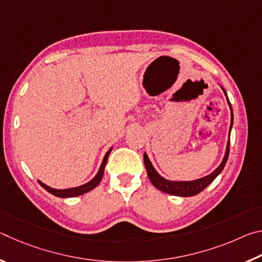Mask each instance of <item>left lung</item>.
Listing matches in <instances>:
<instances>
[{"mask_svg": "<svg viewBox=\"0 0 262 262\" xmlns=\"http://www.w3.org/2000/svg\"><path fill=\"white\" fill-rule=\"evenodd\" d=\"M222 90H223L225 97H227V101L228 105L230 107V112H231V122H230V128H229V136L231 134V129H232V125H233V112H232V107L231 104H230L227 91L224 90L223 86H221ZM229 150H230V140L227 143V148H225V154L224 157L222 159V162L219 166H217L214 171L211 172L210 174L202 177V178L195 179V180H189V181H177V180H168L165 179L164 177L158 173L156 171V168L154 167L152 163L150 162V159L148 157L147 152H144V165L145 168H147V173L151 184L156 187L157 189L162 190L164 193H167L170 195H176V196H193V195H196L200 192H202L208 185H210L214 179L219 176L227 164L228 157H229Z\"/></svg>", "mask_w": 262, "mask_h": 262, "instance_id": "left-lung-1", "label": "left lung"}]
</instances>
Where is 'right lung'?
<instances>
[{
	"label": "right lung",
	"instance_id": "right-lung-1",
	"mask_svg": "<svg viewBox=\"0 0 262 262\" xmlns=\"http://www.w3.org/2000/svg\"><path fill=\"white\" fill-rule=\"evenodd\" d=\"M112 149L113 148H111L105 154V156L103 158V162H101V164H100V167H99L98 172H97V174L90 181H88L86 184H83L81 186H77V187L64 188V189H56V188L50 187V186H47L46 184L41 183L40 180H38V183L40 184L42 187L47 190V192H50L51 194L55 195V196H57V198H75V196H79V195L90 192L91 189H94L95 187H97V186H98L99 183L101 181V179H103L106 163H107V159H108V156H110L111 151H112Z\"/></svg>",
	"mask_w": 262,
	"mask_h": 262
}]
</instances>
